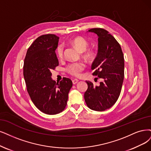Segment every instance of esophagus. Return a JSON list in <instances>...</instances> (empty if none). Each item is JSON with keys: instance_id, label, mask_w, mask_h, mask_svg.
Here are the masks:
<instances>
[{"instance_id": "obj_1", "label": "esophagus", "mask_w": 151, "mask_h": 151, "mask_svg": "<svg viewBox=\"0 0 151 151\" xmlns=\"http://www.w3.org/2000/svg\"><path fill=\"white\" fill-rule=\"evenodd\" d=\"M79 81V80H77V79H75V80H73L72 81V82H73V85H75V84H76V83Z\"/></svg>"}]
</instances>
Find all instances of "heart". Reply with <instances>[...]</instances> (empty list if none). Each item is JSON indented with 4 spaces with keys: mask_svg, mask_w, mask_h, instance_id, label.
I'll return each instance as SVG.
<instances>
[{
    "mask_svg": "<svg viewBox=\"0 0 151 151\" xmlns=\"http://www.w3.org/2000/svg\"><path fill=\"white\" fill-rule=\"evenodd\" d=\"M71 43L81 53L85 52L88 47V43L86 41V40H85L84 38L81 37H75L73 39H72L71 40ZM57 52L58 56L60 58L63 57V55L64 53V47L63 45H60L58 47ZM92 55L93 53L91 52H88L85 55V57L88 58H90L92 57ZM85 68V65L82 62L73 63L67 66L66 71H68V73H70L71 75L78 77L80 76L81 73L84 70Z\"/></svg>",
    "mask_w": 151,
    "mask_h": 151,
    "instance_id": "1",
    "label": "heart"
}]
</instances>
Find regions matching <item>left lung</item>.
Segmentation results:
<instances>
[{
    "label": "left lung",
    "instance_id": "left-lung-1",
    "mask_svg": "<svg viewBox=\"0 0 151 151\" xmlns=\"http://www.w3.org/2000/svg\"><path fill=\"white\" fill-rule=\"evenodd\" d=\"M98 37V52L91 66L93 75L103 81L94 85L86 81L88 89L84 98L89 108L96 111H105L118 100L124 75V55L114 37L103 29H91L88 31Z\"/></svg>",
    "mask_w": 151,
    "mask_h": 151
}]
</instances>
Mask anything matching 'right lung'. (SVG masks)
<instances>
[{
  "label": "right lung",
  "instance_id": "1",
  "mask_svg": "<svg viewBox=\"0 0 151 151\" xmlns=\"http://www.w3.org/2000/svg\"><path fill=\"white\" fill-rule=\"evenodd\" d=\"M59 37L53 34L38 37L28 49L24 65L27 90L32 102L42 112L53 115L65 108L73 83L63 78L60 83L52 78L51 71L58 65L55 53Z\"/></svg>",
  "mask_w": 151,
  "mask_h": 151
}]
</instances>
